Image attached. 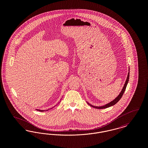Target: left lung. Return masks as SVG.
Returning a JSON list of instances; mask_svg holds the SVG:
<instances>
[{"label": "left lung", "mask_w": 148, "mask_h": 148, "mask_svg": "<svg viewBox=\"0 0 148 148\" xmlns=\"http://www.w3.org/2000/svg\"><path fill=\"white\" fill-rule=\"evenodd\" d=\"M129 73H128V74H127V80H126V81H125V84H124V86H123V88L121 91L120 92L119 95H118V97H116V98L115 99H114L113 101H112L111 102H110V103L106 104L105 106H92L91 104H90L89 103H88V102H87V103H88L89 105L92 106V107H93V108H97V109H105V108H109V107H110V106H111L115 105L116 103H117L119 101L120 99L121 98V97H122V96H123L124 92L125 90V89H126V88H127V84L128 82H129Z\"/></svg>", "instance_id": "1"}]
</instances>
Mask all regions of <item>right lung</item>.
<instances>
[{
	"label": "right lung",
	"mask_w": 148,
	"mask_h": 148,
	"mask_svg": "<svg viewBox=\"0 0 148 148\" xmlns=\"http://www.w3.org/2000/svg\"><path fill=\"white\" fill-rule=\"evenodd\" d=\"M36 110H38V111H39V112H44L45 110H39V109H36ZM49 109H48V110H45V111H48Z\"/></svg>",
	"instance_id": "obj_1"
}]
</instances>
